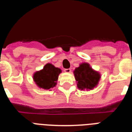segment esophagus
I'll list each match as a JSON object with an SVG mask.
<instances>
[{"instance_id": "obj_1", "label": "esophagus", "mask_w": 132, "mask_h": 132, "mask_svg": "<svg viewBox=\"0 0 132 132\" xmlns=\"http://www.w3.org/2000/svg\"><path fill=\"white\" fill-rule=\"evenodd\" d=\"M64 71H65V73H70V72H71V69H64Z\"/></svg>"}]
</instances>
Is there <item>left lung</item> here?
I'll use <instances>...</instances> for the list:
<instances>
[{
  "label": "left lung",
  "mask_w": 132,
  "mask_h": 132,
  "mask_svg": "<svg viewBox=\"0 0 132 132\" xmlns=\"http://www.w3.org/2000/svg\"><path fill=\"white\" fill-rule=\"evenodd\" d=\"M75 77L79 89H90L96 86L101 78L99 73L94 71L88 63H82L74 71Z\"/></svg>",
  "instance_id": "1"
}]
</instances>
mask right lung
Instances as JSON below:
<instances>
[{
	"label": "right lung",
	"instance_id": "add662e5",
	"mask_svg": "<svg viewBox=\"0 0 132 132\" xmlns=\"http://www.w3.org/2000/svg\"><path fill=\"white\" fill-rule=\"evenodd\" d=\"M60 69L55 67L52 64L47 63L42 70L34 75V80L38 87L44 89H50L56 85Z\"/></svg>",
	"mask_w": 132,
	"mask_h": 132
}]
</instances>
